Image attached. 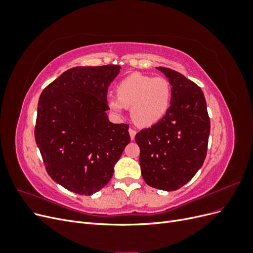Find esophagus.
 Returning <instances> with one entry per match:
<instances>
[{"instance_id": "34e87169", "label": "esophagus", "mask_w": 253, "mask_h": 253, "mask_svg": "<svg viewBox=\"0 0 253 253\" xmlns=\"http://www.w3.org/2000/svg\"><path fill=\"white\" fill-rule=\"evenodd\" d=\"M128 133H129V136H131V139L134 140L135 135H136V131H135V129H134V128H129V129H128Z\"/></svg>"}]
</instances>
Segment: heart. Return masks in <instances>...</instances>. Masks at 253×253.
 Instances as JSON below:
<instances>
[{
	"label": "heart",
	"mask_w": 253,
	"mask_h": 253,
	"mask_svg": "<svg viewBox=\"0 0 253 253\" xmlns=\"http://www.w3.org/2000/svg\"><path fill=\"white\" fill-rule=\"evenodd\" d=\"M117 97L108 100L110 111L121 116L126 108L137 126L157 124L170 108L172 88L166 78L135 73L121 80L116 87Z\"/></svg>",
	"instance_id": "heart-1"
}]
</instances>
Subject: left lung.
I'll return each mask as SVG.
<instances>
[{
  "mask_svg": "<svg viewBox=\"0 0 253 253\" xmlns=\"http://www.w3.org/2000/svg\"><path fill=\"white\" fill-rule=\"evenodd\" d=\"M172 88L170 108L156 125L135 136L141 175L150 187L177 190L192 179L207 155L210 119L203 90L180 73L156 67Z\"/></svg>",
  "mask_w": 253,
  "mask_h": 253,
  "instance_id": "8db88e82",
  "label": "left lung"
}]
</instances>
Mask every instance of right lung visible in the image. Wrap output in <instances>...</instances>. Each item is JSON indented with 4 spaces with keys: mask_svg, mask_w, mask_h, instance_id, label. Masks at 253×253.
I'll use <instances>...</instances> for the list:
<instances>
[{
    "mask_svg": "<svg viewBox=\"0 0 253 253\" xmlns=\"http://www.w3.org/2000/svg\"><path fill=\"white\" fill-rule=\"evenodd\" d=\"M119 65L76 66L45 87L35 138L50 177L80 195L98 192L131 141L128 126L109 120L108 88Z\"/></svg>",
    "mask_w": 253,
    "mask_h": 253,
    "instance_id": "obj_1",
    "label": "right lung"
}]
</instances>
